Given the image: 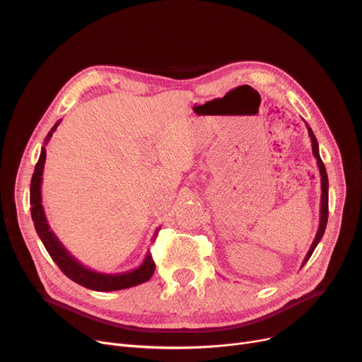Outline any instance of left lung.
<instances>
[{"mask_svg":"<svg viewBox=\"0 0 362 362\" xmlns=\"http://www.w3.org/2000/svg\"><path fill=\"white\" fill-rule=\"evenodd\" d=\"M308 127V135L311 138V145H313V154L317 160V164H318V170H320V176H321V206H320V224H318V230H317V235H315V239L311 245L310 251L307 252L305 258H303L302 261V265L300 267H303L305 265V262L310 259V257L313 255L315 246L318 245V242L321 240L322 235H325L326 232V226H327V218H329V179H327V171H326V167H325V163L321 161V157H320V152H318V142H317V138L314 135V132L311 130V127L307 124Z\"/></svg>","mask_w":362,"mask_h":362,"instance_id":"8db88e82","label":"left lung"}]
</instances>
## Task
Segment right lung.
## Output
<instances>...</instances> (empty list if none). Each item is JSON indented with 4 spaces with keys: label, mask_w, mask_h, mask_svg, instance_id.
<instances>
[{
    "label": "right lung",
    "mask_w": 362,
    "mask_h": 362,
    "mask_svg": "<svg viewBox=\"0 0 362 362\" xmlns=\"http://www.w3.org/2000/svg\"><path fill=\"white\" fill-rule=\"evenodd\" d=\"M60 122H57L52 126V129L48 132L44 145L48 144L52 133L55 132L57 127H59ZM45 158H47V151H45V146H42L40 160H37L35 165V171L30 180V216H32L37 236H40L49 257L54 259L57 265H59L60 270L74 283L81 284L83 288L98 291V292L122 291L132 286H138V284L148 281L156 270V262L152 259L149 252L146 254L144 262L138 269L126 272V273H119V274H105V273H98L85 267L82 262H79L64 248L63 243L59 240V238H57L54 232L49 229V224L47 221L44 206H42L41 185H42Z\"/></svg>",
    "instance_id": "obj_1"
}]
</instances>
